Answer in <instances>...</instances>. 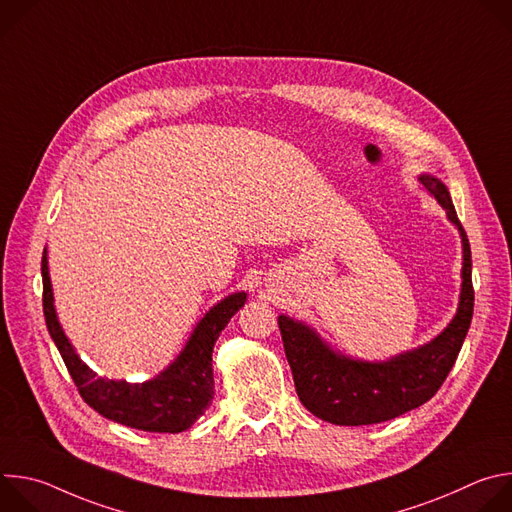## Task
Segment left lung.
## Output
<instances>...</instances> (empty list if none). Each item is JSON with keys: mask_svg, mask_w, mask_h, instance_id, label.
Wrapping results in <instances>:
<instances>
[{"mask_svg": "<svg viewBox=\"0 0 512 512\" xmlns=\"http://www.w3.org/2000/svg\"><path fill=\"white\" fill-rule=\"evenodd\" d=\"M419 180L448 210L464 245L460 308L440 336L387 362H358L332 352L304 324L285 316L277 320L298 397L310 413L328 423L371 425L423 405L444 385L468 334L474 314L470 243L448 188L433 176H421Z\"/></svg>", "mask_w": 512, "mask_h": 512, "instance_id": "8db88e82", "label": "left lung"}]
</instances>
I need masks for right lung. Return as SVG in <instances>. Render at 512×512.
Masks as SVG:
<instances>
[{
    "label": "right lung",
    "mask_w": 512,
    "mask_h": 512,
    "mask_svg": "<svg viewBox=\"0 0 512 512\" xmlns=\"http://www.w3.org/2000/svg\"><path fill=\"white\" fill-rule=\"evenodd\" d=\"M243 304L245 294H235L214 306L200 320L178 360L154 381L143 385L105 381L75 354L58 324L52 304L46 251L42 255V308L46 326L79 395L103 417L141 431L178 433L188 429L206 411L214 395V342Z\"/></svg>",
    "instance_id": "add662e5"
}]
</instances>
